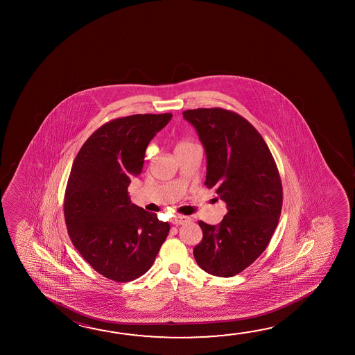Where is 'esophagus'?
<instances>
[{
  "label": "esophagus",
  "mask_w": 355,
  "mask_h": 355,
  "mask_svg": "<svg viewBox=\"0 0 355 355\" xmlns=\"http://www.w3.org/2000/svg\"><path fill=\"white\" fill-rule=\"evenodd\" d=\"M188 221H191V218L189 216H184V215H182V216H177V218H173L171 223L173 224V225H183V224H186Z\"/></svg>",
  "instance_id": "obj_1"
}]
</instances>
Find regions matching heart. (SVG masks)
Wrapping results in <instances>:
<instances>
[{
  "label": "heart",
  "mask_w": 355,
  "mask_h": 355,
  "mask_svg": "<svg viewBox=\"0 0 355 355\" xmlns=\"http://www.w3.org/2000/svg\"><path fill=\"white\" fill-rule=\"evenodd\" d=\"M194 144L191 141H180L177 145H175V152L183 151V150H188L191 147H194Z\"/></svg>",
  "instance_id": "obj_1"
}]
</instances>
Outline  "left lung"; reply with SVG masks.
Masks as SVG:
<instances>
[{
  "instance_id": "obj_1",
  "label": "left lung",
  "mask_w": 355,
  "mask_h": 355,
  "mask_svg": "<svg viewBox=\"0 0 355 355\" xmlns=\"http://www.w3.org/2000/svg\"><path fill=\"white\" fill-rule=\"evenodd\" d=\"M207 153L204 184L227 203L218 225L199 221L194 259L205 272L232 277L249 268L271 241L282 209L279 169L261 135L246 119L221 107L183 111Z\"/></svg>"
}]
</instances>
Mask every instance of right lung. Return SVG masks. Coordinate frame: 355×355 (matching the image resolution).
Wrapping results in <instances>:
<instances>
[{
  "label": "right lung",
  "instance_id": "right-lung-1",
  "mask_svg": "<svg viewBox=\"0 0 355 355\" xmlns=\"http://www.w3.org/2000/svg\"><path fill=\"white\" fill-rule=\"evenodd\" d=\"M172 114L117 117L82 146L70 169L64 218L76 250L115 282L147 272L169 233L168 223L131 203L128 188L144 168L146 147Z\"/></svg>",
  "mask_w": 355,
  "mask_h": 355
}]
</instances>
